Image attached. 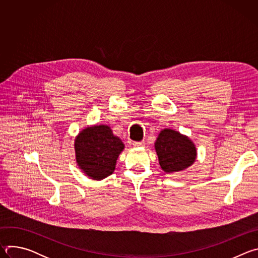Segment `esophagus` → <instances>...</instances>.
<instances>
[{"mask_svg":"<svg viewBox=\"0 0 258 258\" xmlns=\"http://www.w3.org/2000/svg\"><path fill=\"white\" fill-rule=\"evenodd\" d=\"M133 145L135 147H144L145 146V142H134Z\"/></svg>","mask_w":258,"mask_h":258,"instance_id":"1","label":"esophagus"}]
</instances>
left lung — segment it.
<instances>
[{"mask_svg":"<svg viewBox=\"0 0 258 258\" xmlns=\"http://www.w3.org/2000/svg\"><path fill=\"white\" fill-rule=\"evenodd\" d=\"M155 150L160 167L168 173L185 170L197 157L195 144L190 138L170 128L160 132L155 142Z\"/></svg>","mask_w":258,"mask_h":258,"instance_id":"8db88e82","label":"left lung"}]
</instances>
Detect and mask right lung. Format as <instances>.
I'll return each mask as SVG.
<instances>
[{
    "mask_svg": "<svg viewBox=\"0 0 258 258\" xmlns=\"http://www.w3.org/2000/svg\"><path fill=\"white\" fill-rule=\"evenodd\" d=\"M123 149L122 141L105 124L84 128L75 141L79 167L95 180H101L113 173L116 160Z\"/></svg>",
    "mask_w": 258,
    "mask_h": 258,
    "instance_id": "obj_1",
    "label": "right lung"
}]
</instances>
